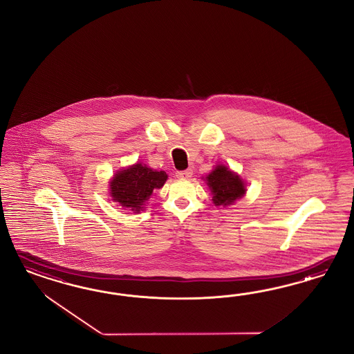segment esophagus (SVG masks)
<instances>
[{
	"instance_id": "34e87169",
	"label": "esophagus",
	"mask_w": 354,
	"mask_h": 354,
	"mask_svg": "<svg viewBox=\"0 0 354 354\" xmlns=\"http://www.w3.org/2000/svg\"><path fill=\"white\" fill-rule=\"evenodd\" d=\"M192 170L191 169H187V170H184V171H178L176 172V176L179 178V179H189L191 176H192Z\"/></svg>"
}]
</instances>
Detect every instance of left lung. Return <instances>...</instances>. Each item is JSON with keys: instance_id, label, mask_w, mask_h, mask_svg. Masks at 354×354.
<instances>
[{"instance_id": "1", "label": "left lung", "mask_w": 354, "mask_h": 354, "mask_svg": "<svg viewBox=\"0 0 354 354\" xmlns=\"http://www.w3.org/2000/svg\"><path fill=\"white\" fill-rule=\"evenodd\" d=\"M206 182L213 193L215 206L231 205L245 193L243 180L225 166H216L214 171L206 176Z\"/></svg>"}]
</instances>
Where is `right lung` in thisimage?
<instances>
[{
    "instance_id": "add662e5",
    "label": "right lung",
    "mask_w": 354,
    "mask_h": 354,
    "mask_svg": "<svg viewBox=\"0 0 354 354\" xmlns=\"http://www.w3.org/2000/svg\"><path fill=\"white\" fill-rule=\"evenodd\" d=\"M166 180V172L153 171L149 167L136 163L114 176L110 183V193L114 201L123 207H131L133 212H140L153 191L162 188Z\"/></svg>"
}]
</instances>
